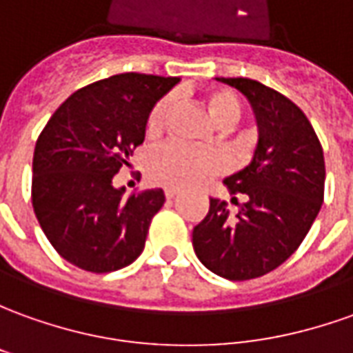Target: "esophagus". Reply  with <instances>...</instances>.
<instances>
[{"instance_id": "esophagus-1", "label": "esophagus", "mask_w": 353, "mask_h": 353, "mask_svg": "<svg viewBox=\"0 0 353 353\" xmlns=\"http://www.w3.org/2000/svg\"><path fill=\"white\" fill-rule=\"evenodd\" d=\"M165 196H167V200H174V198L181 196V192L174 190V188H169V190H165Z\"/></svg>"}]
</instances>
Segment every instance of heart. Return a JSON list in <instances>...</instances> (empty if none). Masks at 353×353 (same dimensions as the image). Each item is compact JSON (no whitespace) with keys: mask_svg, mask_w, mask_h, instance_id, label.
<instances>
[{"mask_svg":"<svg viewBox=\"0 0 353 353\" xmlns=\"http://www.w3.org/2000/svg\"><path fill=\"white\" fill-rule=\"evenodd\" d=\"M203 103L211 119L221 126L232 125L240 117V101L230 90L209 92ZM171 98L159 99L148 115V134H159L171 113ZM225 169V157L213 150H194L184 145H165L153 152L148 159L145 171L150 181L169 188H194L215 176Z\"/></svg>","mask_w":353,"mask_h":353,"instance_id":"1","label":"heart"}]
</instances>
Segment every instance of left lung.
Returning <instances> with one entry per match:
<instances>
[{
  "label": "left lung",
  "mask_w": 353,
  "mask_h": 353,
  "mask_svg": "<svg viewBox=\"0 0 353 353\" xmlns=\"http://www.w3.org/2000/svg\"><path fill=\"white\" fill-rule=\"evenodd\" d=\"M242 92L254 109L257 145L250 165L225 179L242 194L234 219L227 201L209 198V213L194 227L192 246L201 263L228 281L271 273L302 244L323 205L325 157L300 107L250 79H217Z\"/></svg>",
  "instance_id": "obj_1"
}]
</instances>
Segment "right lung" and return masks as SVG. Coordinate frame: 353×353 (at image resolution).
I'll return each instance as SVG.
<instances>
[{"mask_svg": "<svg viewBox=\"0 0 353 353\" xmlns=\"http://www.w3.org/2000/svg\"><path fill=\"white\" fill-rule=\"evenodd\" d=\"M179 77L115 74L74 92L34 148L32 205L51 246L90 273L130 265L144 252L161 188L125 198L113 176L145 138L153 105Z\"/></svg>", "mask_w": 353, "mask_h": 353, "instance_id": "obj_1", "label": "right lung"}]
</instances>
